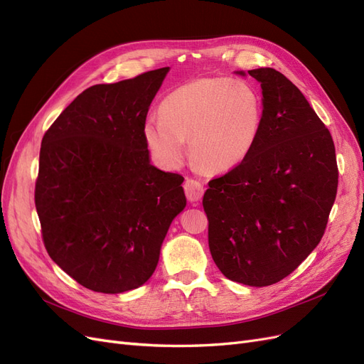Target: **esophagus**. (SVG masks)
<instances>
[{
	"label": "esophagus",
	"mask_w": 364,
	"mask_h": 364,
	"mask_svg": "<svg viewBox=\"0 0 364 364\" xmlns=\"http://www.w3.org/2000/svg\"><path fill=\"white\" fill-rule=\"evenodd\" d=\"M183 190H185L186 197H188V200H191V202L200 200L203 196V185L200 181H197V179H186L183 183Z\"/></svg>",
	"instance_id": "34e87169"
}]
</instances>
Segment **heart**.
<instances>
[{
    "mask_svg": "<svg viewBox=\"0 0 364 364\" xmlns=\"http://www.w3.org/2000/svg\"><path fill=\"white\" fill-rule=\"evenodd\" d=\"M264 117L259 91L228 77H199L176 87L159 105L161 119H147L149 149L168 167H178L190 141L194 162L206 171L237 167L255 147Z\"/></svg>",
    "mask_w": 364,
    "mask_h": 364,
    "instance_id": "1",
    "label": "heart"
}]
</instances>
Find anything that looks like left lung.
Listing matches in <instances>:
<instances>
[{
    "label": "left lung",
    "mask_w": 364,
    "mask_h": 364,
    "mask_svg": "<svg viewBox=\"0 0 364 364\" xmlns=\"http://www.w3.org/2000/svg\"><path fill=\"white\" fill-rule=\"evenodd\" d=\"M249 74L262 90L258 141L243 162L208 182L203 209L220 272L266 287L289 277L322 240L338 168L333 136L304 94L273 68Z\"/></svg>",
    "instance_id": "left-lung-1"
}]
</instances>
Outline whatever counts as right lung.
<instances>
[{
    "mask_svg": "<svg viewBox=\"0 0 364 364\" xmlns=\"http://www.w3.org/2000/svg\"><path fill=\"white\" fill-rule=\"evenodd\" d=\"M168 67L87 87L42 138L35 205L48 255L83 287L138 289L186 205L183 178L150 164L149 106Z\"/></svg>",
    "mask_w": 364,
    "mask_h": 364,
    "instance_id": "1",
    "label": "right lung"
}]
</instances>
